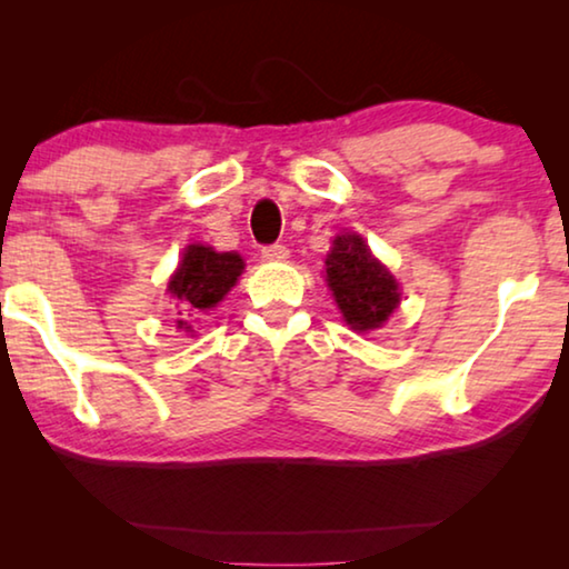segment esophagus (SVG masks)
<instances>
[{
	"mask_svg": "<svg viewBox=\"0 0 569 569\" xmlns=\"http://www.w3.org/2000/svg\"><path fill=\"white\" fill-rule=\"evenodd\" d=\"M287 256H290V251H287V246H282V243H271V246L261 248L263 261H284Z\"/></svg>",
	"mask_w": 569,
	"mask_h": 569,
	"instance_id": "34e87169",
	"label": "esophagus"
}]
</instances>
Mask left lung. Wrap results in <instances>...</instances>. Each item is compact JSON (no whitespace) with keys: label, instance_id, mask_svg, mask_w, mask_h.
<instances>
[{"label":"left lung","instance_id":"1","mask_svg":"<svg viewBox=\"0 0 569 569\" xmlns=\"http://www.w3.org/2000/svg\"><path fill=\"white\" fill-rule=\"evenodd\" d=\"M326 282L355 331L380 329L401 302L399 282L355 232L333 238L331 253L326 256Z\"/></svg>","mask_w":569,"mask_h":569}]
</instances>
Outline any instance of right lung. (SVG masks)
Instances as JSON below:
<instances>
[{
	"instance_id": "obj_1",
	"label": "right lung",
	"mask_w": 569,
	"mask_h": 569,
	"mask_svg": "<svg viewBox=\"0 0 569 569\" xmlns=\"http://www.w3.org/2000/svg\"><path fill=\"white\" fill-rule=\"evenodd\" d=\"M246 263L238 253H217L214 248L193 243L183 251L176 274L170 277L168 292L176 298L178 329L193 331L189 318L217 308L230 287H236Z\"/></svg>"
}]
</instances>
